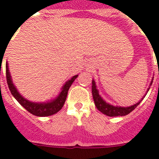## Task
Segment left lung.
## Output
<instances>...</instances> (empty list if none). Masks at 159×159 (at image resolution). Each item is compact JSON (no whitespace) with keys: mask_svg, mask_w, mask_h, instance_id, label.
Wrapping results in <instances>:
<instances>
[{"mask_svg":"<svg viewBox=\"0 0 159 159\" xmlns=\"http://www.w3.org/2000/svg\"><path fill=\"white\" fill-rule=\"evenodd\" d=\"M153 78L151 80V83L149 84V87L148 88V90L147 92L144 94V96L141 99L139 100L138 102H136L134 105L130 107H120V106H113L111 104L107 102L105 100L101 97V95L99 94V92L97 89V86H96V83H95L94 80H93L92 81V94H93V101H94L95 106L98 108V111H100L102 113L105 114V115L108 116H122L128 115L129 113H130L133 110H134L135 107H136L138 105H139L141 101L144 99V98L145 97V95L147 94V93L150 89V86L152 85V83H153Z\"/></svg>","mask_w":159,"mask_h":159,"instance_id":"obj_1","label":"left lung"}]
</instances>
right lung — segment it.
Returning a JSON list of instances; mask_svg holds the SVG:
<instances>
[{
    "instance_id": "add662e5",
    "label": "right lung",
    "mask_w": 159,
    "mask_h": 159,
    "mask_svg": "<svg viewBox=\"0 0 159 159\" xmlns=\"http://www.w3.org/2000/svg\"><path fill=\"white\" fill-rule=\"evenodd\" d=\"M6 70L7 84H8V87L11 94L13 95L14 98L20 102V105L24 107L29 112L37 116H48L59 111L62 108V107L64 106L70 87L71 86L72 83L79 75H75L70 79L69 80H67L64 85L62 86L61 90L57 97H56L54 99L43 102H31L26 99L19 93L11 79V73L9 70L8 62H6Z\"/></svg>"
}]
</instances>
